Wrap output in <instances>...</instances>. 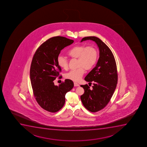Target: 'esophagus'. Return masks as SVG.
I'll return each mask as SVG.
<instances>
[{"mask_svg":"<svg viewBox=\"0 0 147 147\" xmlns=\"http://www.w3.org/2000/svg\"><path fill=\"white\" fill-rule=\"evenodd\" d=\"M74 85L75 86H79V84L77 83H74Z\"/></svg>","mask_w":147,"mask_h":147,"instance_id":"esophagus-1","label":"esophagus"}]
</instances>
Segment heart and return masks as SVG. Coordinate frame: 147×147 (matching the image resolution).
Here are the masks:
<instances>
[{
	"instance_id": "1",
	"label": "heart",
	"mask_w": 147,
	"mask_h": 147,
	"mask_svg": "<svg viewBox=\"0 0 147 147\" xmlns=\"http://www.w3.org/2000/svg\"><path fill=\"white\" fill-rule=\"evenodd\" d=\"M67 55L72 59H77V69L72 70L65 75L67 79L78 82L85 73V70L88 71L95 65L98 57V52L93 46L77 45L71 48L67 52ZM57 64L62 69L67 70L68 68V61L66 57L59 55L57 58Z\"/></svg>"
}]
</instances>
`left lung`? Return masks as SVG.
I'll list each match as a JSON object with an SVG mask.
<instances>
[{"label":"left lung","mask_w":147,"mask_h":147,"mask_svg":"<svg viewBox=\"0 0 147 147\" xmlns=\"http://www.w3.org/2000/svg\"><path fill=\"white\" fill-rule=\"evenodd\" d=\"M92 40L97 44L99 57L96 65L85 77L93 86L81 85L85 92L81 96L83 105L91 112H96L107 105L113 95L117 83V68L112 52L109 47L95 36L86 37L81 41Z\"/></svg>","instance_id":"obj_1"}]
</instances>
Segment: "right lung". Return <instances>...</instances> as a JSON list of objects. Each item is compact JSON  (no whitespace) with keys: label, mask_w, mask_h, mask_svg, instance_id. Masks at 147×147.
Returning <instances> with one entry per match:
<instances>
[{"label":"right lung","mask_w":147,"mask_h":147,"mask_svg":"<svg viewBox=\"0 0 147 147\" xmlns=\"http://www.w3.org/2000/svg\"><path fill=\"white\" fill-rule=\"evenodd\" d=\"M73 42L64 37H53L40 45L33 55L30 69L33 94L40 107L50 112H57L62 108L66 93L74 86L70 80H65L59 86L54 82L61 71L57 64L59 55L63 49Z\"/></svg>","instance_id":"right-lung-1"}]
</instances>
